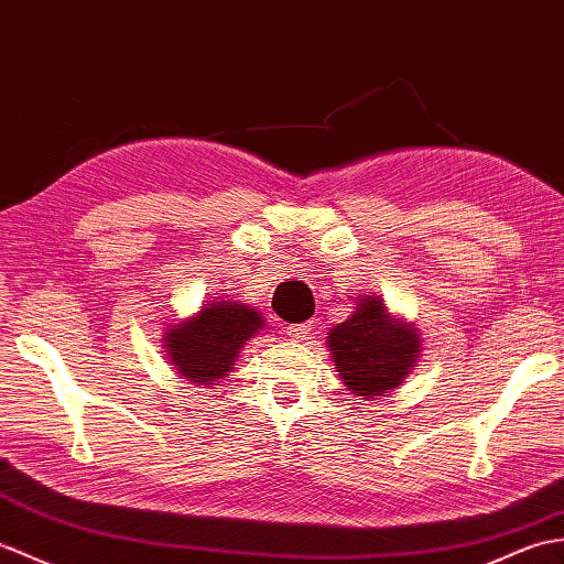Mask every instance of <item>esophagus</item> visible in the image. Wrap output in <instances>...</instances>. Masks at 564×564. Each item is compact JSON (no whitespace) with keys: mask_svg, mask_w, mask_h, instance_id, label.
Listing matches in <instances>:
<instances>
[{"mask_svg":"<svg viewBox=\"0 0 564 564\" xmlns=\"http://www.w3.org/2000/svg\"><path fill=\"white\" fill-rule=\"evenodd\" d=\"M312 322H305V324H293V326H285V334L291 341H305L310 329H312Z\"/></svg>","mask_w":564,"mask_h":564,"instance_id":"34e87169","label":"esophagus"}]
</instances>
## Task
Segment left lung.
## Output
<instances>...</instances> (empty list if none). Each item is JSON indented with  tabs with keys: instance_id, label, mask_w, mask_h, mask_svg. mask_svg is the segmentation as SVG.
I'll return each mask as SVG.
<instances>
[{
	"instance_id": "left-lung-1",
	"label": "left lung",
	"mask_w": 564,
	"mask_h": 564,
	"mask_svg": "<svg viewBox=\"0 0 564 564\" xmlns=\"http://www.w3.org/2000/svg\"><path fill=\"white\" fill-rule=\"evenodd\" d=\"M338 377L350 394L375 401L397 391L423 352L413 322L389 312L379 295H360L356 310L326 336Z\"/></svg>"
}]
</instances>
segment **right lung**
Segmentation results:
<instances>
[{"instance_id": "obj_1", "label": "right lung", "mask_w": 564, "mask_h": 564, "mask_svg": "<svg viewBox=\"0 0 564 564\" xmlns=\"http://www.w3.org/2000/svg\"><path fill=\"white\" fill-rule=\"evenodd\" d=\"M261 312L238 300H206L192 317L170 322L163 332L165 356L180 379L212 387L232 372L240 350L264 329Z\"/></svg>"}]
</instances>
